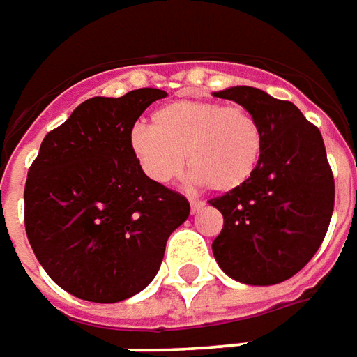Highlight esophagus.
Listing matches in <instances>:
<instances>
[{
	"instance_id": "esophagus-1",
	"label": "esophagus",
	"mask_w": 357,
	"mask_h": 357,
	"mask_svg": "<svg viewBox=\"0 0 357 357\" xmlns=\"http://www.w3.org/2000/svg\"><path fill=\"white\" fill-rule=\"evenodd\" d=\"M189 205H191V213H197L199 209L205 207V201H201V199H189Z\"/></svg>"
}]
</instances>
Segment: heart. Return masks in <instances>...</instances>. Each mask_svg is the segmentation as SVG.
<instances>
[{
	"mask_svg": "<svg viewBox=\"0 0 357 357\" xmlns=\"http://www.w3.org/2000/svg\"><path fill=\"white\" fill-rule=\"evenodd\" d=\"M128 148L154 183H169L178 178L183 172L185 154L189 172L199 183L229 193L254 176L264 137L248 109L178 99L152 115V127L132 128Z\"/></svg>",
	"mask_w": 357,
	"mask_h": 357,
	"instance_id": "b5f03b06",
	"label": "heart"
}]
</instances>
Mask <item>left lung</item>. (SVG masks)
Here are the masks:
<instances>
[{"mask_svg":"<svg viewBox=\"0 0 357 357\" xmlns=\"http://www.w3.org/2000/svg\"><path fill=\"white\" fill-rule=\"evenodd\" d=\"M215 97L248 109L264 148L250 181L209 201L225 219L213 254L232 280L275 285L309 264L331 225L334 176L322 135L291 101L256 87H229Z\"/></svg>","mask_w":357,"mask_h":357,"instance_id":"8db88e82","label":"left lung"}]
</instances>
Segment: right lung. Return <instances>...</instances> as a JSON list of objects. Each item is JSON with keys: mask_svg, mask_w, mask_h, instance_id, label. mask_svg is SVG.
<instances>
[{"mask_svg": "<svg viewBox=\"0 0 357 357\" xmlns=\"http://www.w3.org/2000/svg\"><path fill=\"white\" fill-rule=\"evenodd\" d=\"M154 87L91 97L50 130L25 183V230L50 280L74 297L117 303L158 273L169 234L189 217L178 191L154 183L128 148Z\"/></svg>", "mask_w": 357, "mask_h": 357, "instance_id": "right-lung-1", "label": "right lung"}]
</instances>
